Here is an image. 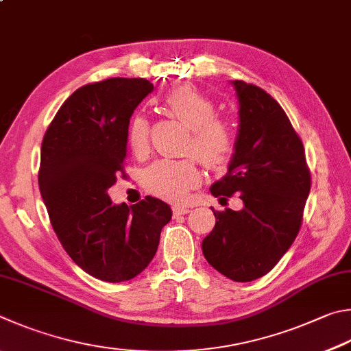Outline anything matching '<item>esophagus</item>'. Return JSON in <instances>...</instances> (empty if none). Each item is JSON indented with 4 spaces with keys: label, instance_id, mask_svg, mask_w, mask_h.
I'll return each instance as SVG.
<instances>
[{
    "label": "esophagus",
    "instance_id": "34e87169",
    "mask_svg": "<svg viewBox=\"0 0 351 351\" xmlns=\"http://www.w3.org/2000/svg\"><path fill=\"white\" fill-rule=\"evenodd\" d=\"M171 210H173V215L175 216H180V215H186L190 212L189 207H184V206H173L171 207Z\"/></svg>",
    "mask_w": 351,
    "mask_h": 351
}]
</instances>
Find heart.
I'll list each match as a JSON object with an SVG mask.
<instances>
[{"instance_id":"b5f03b06","label":"heart","mask_w":351,"mask_h":351,"mask_svg":"<svg viewBox=\"0 0 351 351\" xmlns=\"http://www.w3.org/2000/svg\"><path fill=\"white\" fill-rule=\"evenodd\" d=\"M171 117L190 127L186 154L196 155L207 169H221L230 159L234 135L230 124L216 114V107L207 97L190 86H180L164 98ZM127 144L133 155L144 156L150 147V124L147 118H133L127 130ZM201 181L196 158L162 159L144 171V189L154 196L170 202H181Z\"/></svg>"}]
</instances>
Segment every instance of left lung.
Here are the masks:
<instances>
[{
  "instance_id": "1",
  "label": "left lung",
  "mask_w": 351,
  "mask_h": 351,
  "mask_svg": "<svg viewBox=\"0 0 351 351\" xmlns=\"http://www.w3.org/2000/svg\"><path fill=\"white\" fill-rule=\"evenodd\" d=\"M239 99V132L227 175L212 195L238 196L244 208L216 212L202 241L207 263L237 282L267 275L291 247L302 226L311 176L301 138L275 98L233 81Z\"/></svg>"
}]
</instances>
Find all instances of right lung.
Here are the masks:
<instances>
[{"label": "right lung", "instance_id": "obj_1", "mask_svg": "<svg viewBox=\"0 0 351 351\" xmlns=\"http://www.w3.org/2000/svg\"><path fill=\"white\" fill-rule=\"evenodd\" d=\"M154 90L143 78H109L80 87L49 124L38 171L40 192L61 245L76 265L106 282L139 275L154 259L169 204L145 196L113 206L107 189L125 176L133 110Z\"/></svg>", "mask_w": 351, "mask_h": 351}]
</instances>
